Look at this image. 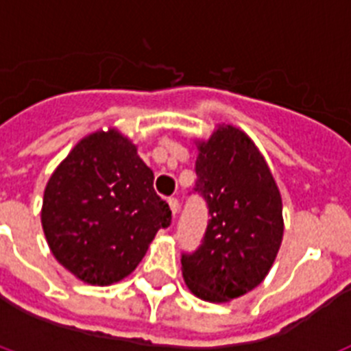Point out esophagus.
I'll return each mask as SVG.
<instances>
[{"mask_svg":"<svg viewBox=\"0 0 351 351\" xmlns=\"http://www.w3.org/2000/svg\"><path fill=\"white\" fill-rule=\"evenodd\" d=\"M169 206H170V210H172V214L176 216V214H178V210H179V200H178V198L170 197L169 198Z\"/></svg>","mask_w":351,"mask_h":351,"instance_id":"esophagus-1","label":"esophagus"}]
</instances>
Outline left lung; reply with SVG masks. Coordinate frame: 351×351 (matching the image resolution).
I'll use <instances>...</instances> for the list:
<instances>
[{"mask_svg": "<svg viewBox=\"0 0 351 351\" xmlns=\"http://www.w3.org/2000/svg\"><path fill=\"white\" fill-rule=\"evenodd\" d=\"M193 193L210 219L202 244L182 253V276L195 295L226 302L258 287L283 239V204L267 163L246 133L219 126L198 144Z\"/></svg>", "mask_w": 351, "mask_h": 351, "instance_id": "8db88e82", "label": "left lung"}]
</instances>
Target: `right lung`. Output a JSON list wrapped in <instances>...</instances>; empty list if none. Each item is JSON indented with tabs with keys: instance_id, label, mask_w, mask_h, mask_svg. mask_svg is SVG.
Masks as SVG:
<instances>
[{
	"instance_id": "obj_1",
	"label": "right lung",
	"mask_w": 351,
	"mask_h": 351,
	"mask_svg": "<svg viewBox=\"0 0 351 351\" xmlns=\"http://www.w3.org/2000/svg\"><path fill=\"white\" fill-rule=\"evenodd\" d=\"M154 173L116 130L71 149L49 179L42 225L56 260L84 283L112 285L135 271L149 243L172 221Z\"/></svg>"
}]
</instances>
